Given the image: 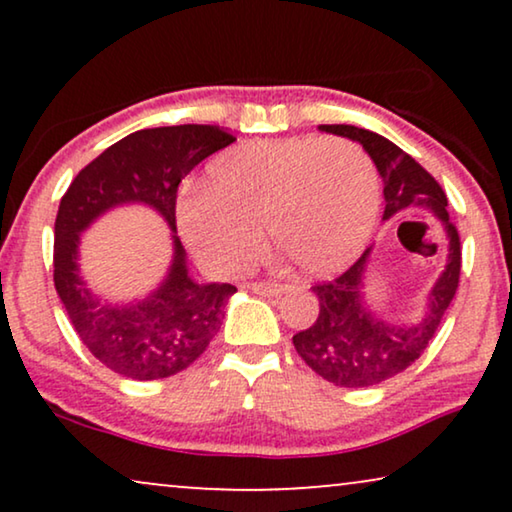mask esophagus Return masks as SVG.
<instances>
[{"label":"esophagus","instance_id":"obj_1","mask_svg":"<svg viewBox=\"0 0 512 512\" xmlns=\"http://www.w3.org/2000/svg\"><path fill=\"white\" fill-rule=\"evenodd\" d=\"M289 289V284H282V282H254L251 284V291L258 293V296H277V293H282Z\"/></svg>","mask_w":512,"mask_h":512}]
</instances>
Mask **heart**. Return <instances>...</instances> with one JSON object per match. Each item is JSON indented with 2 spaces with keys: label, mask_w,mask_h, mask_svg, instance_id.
<instances>
[{
  "label": "heart",
  "mask_w": 512,
  "mask_h": 512,
  "mask_svg": "<svg viewBox=\"0 0 512 512\" xmlns=\"http://www.w3.org/2000/svg\"><path fill=\"white\" fill-rule=\"evenodd\" d=\"M380 186L368 153L347 139L289 137L235 146L209 163L207 184L177 205L181 237L207 268L254 261L261 226L305 275L347 268L373 233Z\"/></svg>",
  "instance_id": "heart-1"
}]
</instances>
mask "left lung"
<instances>
[{"label": "left lung", "mask_w": 512, "mask_h": 512, "mask_svg": "<svg viewBox=\"0 0 512 512\" xmlns=\"http://www.w3.org/2000/svg\"><path fill=\"white\" fill-rule=\"evenodd\" d=\"M321 130L354 139L373 158L384 181V219L405 209L424 207L436 212L450 237L445 272L433 286L429 312L419 324L391 326L361 305V277L370 247L342 275L312 286L319 300V314L310 328L293 335V347L300 359L335 387H373L403 373L429 347L457 293L461 242L457 226L447 216L445 191L415 158L387 137L354 125H321Z\"/></svg>", "instance_id": "left-lung-1"}]
</instances>
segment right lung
Returning a JSON list of instances; mask_svg holds the SVG:
<instances>
[{"instance_id":"obj_1","label":"right lung","mask_w":512,"mask_h":512,"mask_svg":"<svg viewBox=\"0 0 512 512\" xmlns=\"http://www.w3.org/2000/svg\"><path fill=\"white\" fill-rule=\"evenodd\" d=\"M233 142L235 137L216 125L137 130L83 167L62 195L55 216V291L88 352L128 380H163L191 366L219 333L235 286L195 284L174 235L170 275L156 293L128 307L100 303L76 265L81 230L123 202L151 205L177 230L181 179Z\"/></svg>"}]
</instances>
